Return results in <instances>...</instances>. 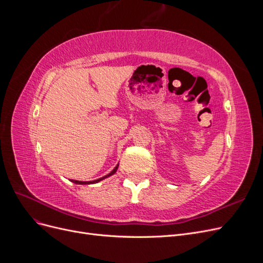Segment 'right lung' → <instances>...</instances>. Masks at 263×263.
<instances>
[{"mask_svg": "<svg viewBox=\"0 0 263 263\" xmlns=\"http://www.w3.org/2000/svg\"><path fill=\"white\" fill-rule=\"evenodd\" d=\"M117 169H118V164L115 166V168L110 171L108 174H106L105 177H102V178H100V179H98V180H94V181H77V180H70L71 182H73V183H76V184H93V183H98V182H100V181H102V180H104V179H106V178H108V177H110V176H113V174L117 171Z\"/></svg>", "mask_w": 263, "mask_h": 263, "instance_id": "right-lung-1", "label": "right lung"}]
</instances>
